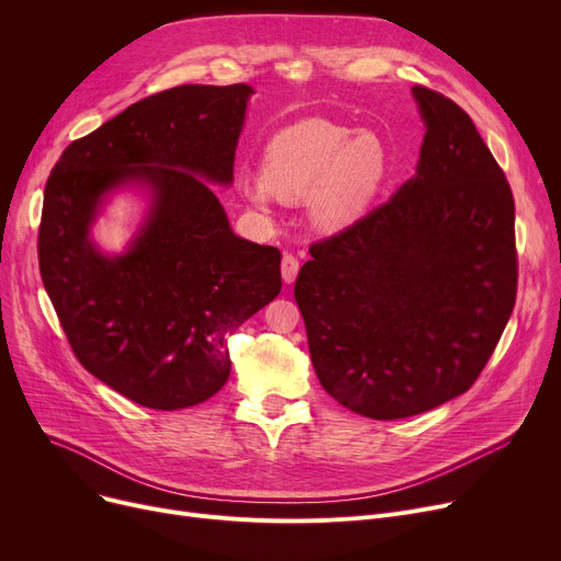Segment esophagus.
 Instances as JSON below:
<instances>
[{
	"mask_svg": "<svg viewBox=\"0 0 561 561\" xmlns=\"http://www.w3.org/2000/svg\"><path fill=\"white\" fill-rule=\"evenodd\" d=\"M298 271H300V261H298V256H296V254H290V252H284V259H282V277H284V282H286V284L296 282Z\"/></svg>",
	"mask_w": 561,
	"mask_h": 561,
	"instance_id": "1",
	"label": "esophagus"
}]
</instances>
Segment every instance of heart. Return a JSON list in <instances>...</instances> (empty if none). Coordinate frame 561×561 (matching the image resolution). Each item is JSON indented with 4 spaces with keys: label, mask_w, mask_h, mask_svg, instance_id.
<instances>
[{
    "label": "heart",
    "mask_w": 561,
    "mask_h": 561,
    "mask_svg": "<svg viewBox=\"0 0 561 561\" xmlns=\"http://www.w3.org/2000/svg\"><path fill=\"white\" fill-rule=\"evenodd\" d=\"M393 170L389 142L377 131L309 117L279 129L261 157L259 180L243 184V197L259 211L275 197L307 199L318 229L339 231L366 216Z\"/></svg>",
    "instance_id": "1"
}]
</instances>
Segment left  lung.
Listing matches in <instances>:
<instances>
[{
    "label": "left lung",
    "mask_w": 561,
    "mask_h": 561,
    "mask_svg": "<svg viewBox=\"0 0 561 561\" xmlns=\"http://www.w3.org/2000/svg\"><path fill=\"white\" fill-rule=\"evenodd\" d=\"M416 174L316 241L298 282L313 370L355 414L393 421L466 393L514 311V195L470 115L414 85Z\"/></svg>",
    "instance_id": "left-lung-1"
}]
</instances>
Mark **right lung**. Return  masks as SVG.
Returning <instances> with one entry per match:
<instances>
[{
    "label": "right lung",
    "mask_w": 561,
    "mask_h": 561,
    "mask_svg": "<svg viewBox=\"0 0 561 561\" xmlns=\"http://www.w3.org/2000/svg\"><path fill=\"white\" fill-rule=\"evenodd\" d=\"M252 88L174 85L72 140L45 184L38 265L79 364L136 404L172 411L216 396L229 336L282 290V254L239 239L209 182L233 180ZM138 179L151 220L123 257L87 241L101 195Z\"/></svg>",
    "instance_id": "1"
}]
</instances>
